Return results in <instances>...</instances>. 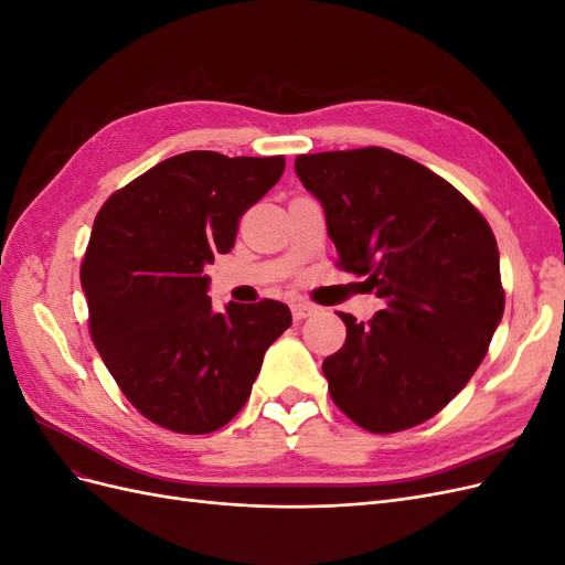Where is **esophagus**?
I'll use <instances>...</instances> for the list:
<instances>
[{"label": "esophagus", "instance_id": "esophagus-1", "mask_svg": "<svg viewBox=\"0 0 565 565\" xmlns=\"http://www.w3.org/2000/svg\"><path fill=\"white\" fill-rule=\"evenodd\" d=\"M318 309L313 303H309V301H295L292 303V316H295V320H303V318H309V316H313Z\"/></svg>", "mask_w": 565, "mask_h": 565}]
</instances>
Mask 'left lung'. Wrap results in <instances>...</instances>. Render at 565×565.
Listing matches in <instances>:
<instances>
[{
  "label": "left lung",
  "instance_id": "8db88e82",
  "mask_svg": "<svg viewBox=\"0 0 565 565\" xmlns=\"http://www.w3.org/2000/svg\"><path fill=\"white\" fill-rule=\"evenodd\" d=\"M328 218L337 268L384 299L324 358L334 405L372 434L431 419L483 363L504 313L500 252L483 214L431 169L370 146L299 156Z\"/></svg>",
  "mask_w": 565,
  "mask_h": 565
}]
</instances>
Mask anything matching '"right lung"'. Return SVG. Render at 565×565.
<instances>
[{"instance_id":"obj_1","label":"right lung","mask_w":565,"mask_h":565,"mask_svg":"<svg viewBox=\"0 0 565 565\" xmlns=\"http://www.w3.org/2000/svg\"><path fill=\"white\" fill-rule=\"evenodd\" d=\"M285 158L191 150L115 191L96 214L79 280L94 347L125 398L162 429L212 434L249 398L285 303L212 311L204 264L235 245L243 214L278 183Z\"/></svg>"}]
</instances>
